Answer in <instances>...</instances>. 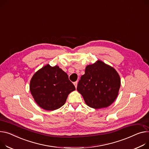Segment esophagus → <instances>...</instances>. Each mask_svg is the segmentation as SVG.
I'll return each instance as SVG.
<instances>
[{"mask_svg": "<svg viewBox=\"0 0 149 149\" xmlns=\"http://www.w3.org/2000/svg\"><path fill=\"white\" fill-rule=\"evenodd\" d=\"M77 81H75V82H74V86H75V88H77Z\"/></svg>", "mask_w": 149, "mask_h": 149, "instance_id": "obj_1", "label": "esophagus"}]
</instances>
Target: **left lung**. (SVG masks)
<instances>
[{
	"label": "left lung",
	"mask_w": 149,
	"mask_h": 149,
	"mask_svg": "<svg viewBox=\"0 0 149 149\" xmlns=\"http://www.w3.org/2000/svg\"><path fill=\"white\" fill-rule=\"evenodd\" d=\"M120 87V79L115 69L102 61L88 65L80 78L77 91L86 104L100 109L110 105L116 100Z\"/></svg>",
	"instance_id": "8db88e82"
}]
</instances>
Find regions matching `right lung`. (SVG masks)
Segmentation results:
<instances>
[{"label": "right lung", "instance_id": "right-lung-1", "mask_svg": "<svg viewBox=\"0 0 149 149\" xmlns=\"http://www.w3.org/2000/svg\"><path fill=\"white\" fill-rule=\"evenodd\" d=\"M75 90L67 74L57 66H45L34 74L30 83L35 101L46 110H54L63 106L69 93Z\"/></svg>", "mask_w": 149, "mask_h": 149}]
</instances>
